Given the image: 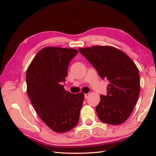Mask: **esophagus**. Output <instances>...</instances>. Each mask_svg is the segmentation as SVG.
I'll return each mask as SVG.
<instances>
[{
	"label": "esophagus",
	"mask_w": 156,
	"mask_h": 156,
	"mask_svg": "<svg viewBox=\"0 0 156 156\" xmlns=\"http://www.w3.org/2000/svg\"><path fill=\"white\" fill-rule=\"evenodd\" d=\"M89 95H90L89 94H84V98H85V99L88 98V97L89 96Z\"/></svg>",
	"instance_id": "obj_1"
}]
</instances>
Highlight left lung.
I'll return each mask as SVG.
<instances>
[{
    "mask_svg": "<svg viewBox=\"0 0 156 156\" xmlns=\"http://www.w3.org/2000/svg\"><path fill=\"white\" fill-rule=\"evenodd\" d=\"M78 50L100 78L109 81L107 95L100 96L96 107L99 119L112 125L125 122L133 112L140 90L137 66L125 52L112 46L96 45Z\"/></svg>",
    "mask_w": 156,
    "mask_h": 156,
    "instance_id": "obj_1",
    "label": "left lung"
}]
</instances>
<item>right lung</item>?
<instances>
[{
  "label": "right lung",
  "mask_w": 156,
  "mask_h": 156,
  "mask_svg": "<svg viewBox=\"0 0 156 156\" xmlns=\"http://www.w3.org/2000/svg\"><path fill=\"white\" fill-rule=\"evenodd\" d=\"M78 52L72 48L44 47L34 58L26 73L31 104L41 119L57 133L72 130L80 118L84 94L70 93L62 84L69 62Z\"/></svg>",
  "instance_id": "obj_1"
}]
</instances>
